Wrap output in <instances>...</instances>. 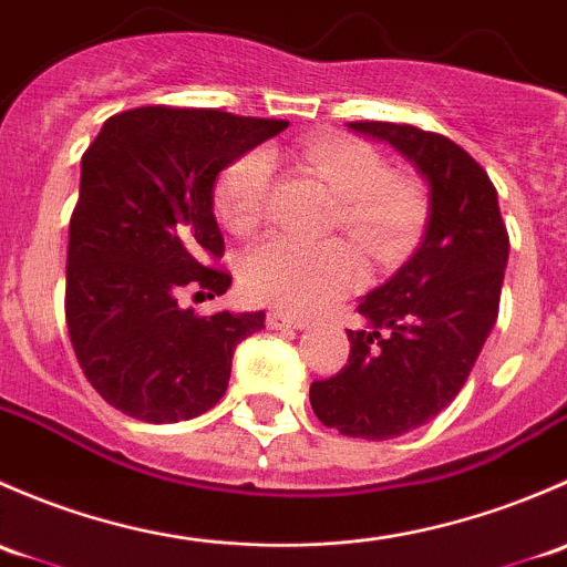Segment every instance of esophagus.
Segmentation results:
<instances>
[{"mask_svg": "<svg viewBox=\"0 0 567 567\" xmlns=\"http://www.w3.org/2000/svg\"><path fill=\"white\" fill-rule=\"evenodd\" d=\"M267 327H270V330H302L306 322H302V319L289 317V313L270 311V313H267Z\"/></svg>", "mask_w": 567, "mask_h": 567, "instance_id": "obj_1", "label": "esophagus"}]
</instances>
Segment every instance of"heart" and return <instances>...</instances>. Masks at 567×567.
Returning <instances> with one entry per match:
<instances>
[{
	"label": "heart",
	"instance_id": "heart-1",
	"mask_svg": "<svg viewBox=\"0 0 567 567\" xmlns=\"http://www.w3.org/2000/svg\"><path fill=\"white\" fill-rule=\"evenodd\" d=\"M300 161L338 198L332 224L373 259L404 250L425 220L423 185L388 174L384 157L352 136H324L302 144ZM272 185V157L250 150L231 161L215 183V213L231 235L256 229ZM360 267L336 240H295L272 235L248 254L243 286L254 300L291 313H313L352 289Z\"/></svg>",
	"mask_w": 567,
	"mask_h": 567
}]
</instances>
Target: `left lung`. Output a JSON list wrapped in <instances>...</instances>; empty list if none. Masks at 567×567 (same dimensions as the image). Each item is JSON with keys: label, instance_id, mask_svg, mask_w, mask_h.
Returning a JSON list of instances; mask_svg holds the SVG:
<instances>
[{"label": "left lung", "instance_id": "left-lung-1", "mask_svg": "<svg viewBox=\"0 0 567 567\" xmlns=\"http://www.w3.org/2000/svg\"><path fill=\"white\" fill-rule=\"evenodd\" d=\"M388 142L429 183V224L404 267L358 302L349 363L311 384L313 414L338 434L393 440L420 429L464 388L499 313L507 229L481 163L440 133L349 122Z\"/></svg>", "mask_w": 567, "mask_h": 567}]
</instances>
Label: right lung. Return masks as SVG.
<instances>
[{
  "mask_svg": "<svg viewBox=\"0 0 567 567\" xmlns=\"http://www.w3.org/2000/svg\"><path fill=\"white\" fill-rule=\"evenodd\" d=\"M289 125L220 109L142 106L103 122L81 157L70 215L65 319L92 388L144 423H177L224 399L237 343L265 311L196 317L185 295L231 286L213 213L215 177Z\"/></svg>",
  "mask_w": 567,
  "mask_h": 567,
  "instance_id": "right-lung-1",
  "label": "right lung"
}]
</instances>
